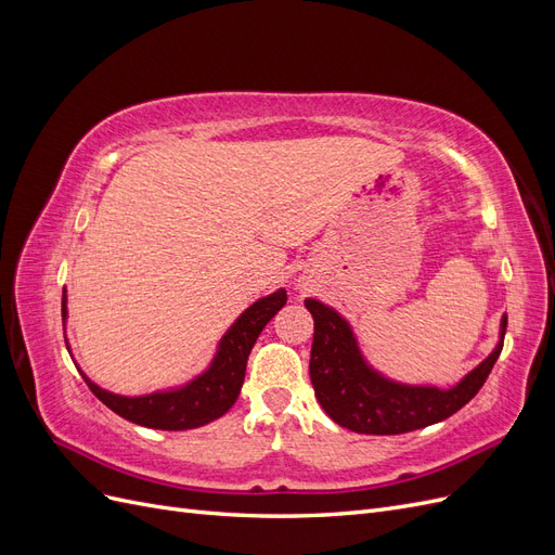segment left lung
Here are the masks:
<instances>
[{"instance_id":"left-lung-1","label":"left lung","mask_w":555,"mask_h":555,"mask_svg":"<svg viewBox=\"0 0 555 555\" xmlns=\"http://www.w3.org/2000/svg\"><path fill=\"white\" fill-rule=\"evenodd\" d=\"M314 319L310 379L319 405L335 424L365 435H400L444 422L477 396L502 351L507 314L500 319V343L475 371L451 389L393 382L365 361L354 331L340 312L306 298Z\"/></svg>"}]
</instances>
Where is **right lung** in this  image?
I'll return each mask as SVG.
<instances>
[{"label":"right lung","instance_id":"1","mask_svg":"<svg viewBox=\"0 0 555 555\" xmlns=\"http://www.w3.org/2000/svg\"><path fill=\"white\" fill-rule=\"evenodd\" d=\"M287 304V292L278 289L251 304L231 328L222 335L215 357L204 373L173 389L145 396L111 393L94 382H88L90 391L111 408L115 414L131 424L157 430H190L220 418L236 402L245 379V365L259 333L271 322L278 310ZM66 292L62 296V319L66 322ZM69 349V347H66Z\"/></svg>","mask_w":555,"mask_h":555}]
</instances>
